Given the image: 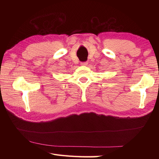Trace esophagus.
<instances>
[{
    "mask_svg": "<svg viewBox=\"0 0 159 159\" xmlns=\"http://www.w3.org/2000/svg\"><path fill=\"white\" fill-rule=\"evenodd\" d=\"M81 65H83V66H87V61L81 62Z\"/></svg>",
    "mask_w": 159,
    "mask_h": 159,
    "instance_id": "esophagus-1",
    "label": "esophagus"
}]
</instances>
